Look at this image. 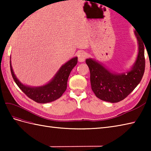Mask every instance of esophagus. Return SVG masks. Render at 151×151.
Here are the masks:
<instances>
[{"mask_svg":"<svg viewBox=\"0 0 151 151\" xmlns=\"http://www.w3.org/2000/svg\"><path fill=\"white\" fill-rule=\"evenodd\" d=\"M78 58L80 62H83L86 60V57H87V54L84 52V51H81L78 53Z\"/></svg>","mask_w":151,"mask_h":151,"instance_id":"esophagus-1","label":"esophagus"}]
</instances>
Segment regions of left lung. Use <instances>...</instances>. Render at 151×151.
<instances>
[{
    "mask_svg": "<svg viewBox=\"0 0 151 151\" xmlns=\"http://www.w3.org/2000/svg\"><path fill=\"white\" fill-rule=\"evenodd\" d=\"M135 34L138 40L139 52L136 62L130 71L115 75L94 60H86L90 71L91 89L97 98L112 103L119 102L126 98L142 79L145 67V45L138 32L135 31Z\"/></svg>",
    "mask_w": 151,
    "mask_h": 151,
    "instance_id": "8db88e82",
    "label": "left lung"
}]
</instances>
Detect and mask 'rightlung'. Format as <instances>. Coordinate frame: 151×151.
<instances>
[{
    "instance_id": "obj_1",
    "label": "right lung",
    "mask_w": 151,
    "mask_h": 151,
    "mask_svg": "<svg viewBox=\"0 0 151 151\" xmlns=\"http://www.w3.org/2000/svg\"><path fill=\"white\" fill-rule=\"evenodd\" d=\"M77 62L78 58L76 57L70 60L61 67L54 78L49 84L39 88H30L22 85L14 75L11 62L10 70L12 77L16 84L28 97L38 103H47L56 101L62 97L67 89V80L70 73L73 67L77 64Z\"/></svg>"
}]
</instances>
